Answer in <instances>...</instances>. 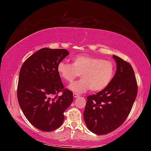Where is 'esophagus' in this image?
I'll use <instances>...</instances> for the list:
<instances>
[{"instance_id":"34e87169","label":"esophagus","mask_w":151,"mask_h":151,"mask_svg":"<svg viewBox=\"0 0 151 151\" xmlns=\"http://www.w3.org/2000/svg\"><path fill=\"white\" fill-rule=\"evenodd\" d=\"M78 95L77 94V93H73V97H74V98H77L78 97Z\"/></svg>"}]
</instances>
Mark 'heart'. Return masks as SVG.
Instances as JSON below:
<instances>
[{"mask_svg": "<svg viewBox=\"0 0 151 151\" xmlns=\"http://www.w3.org/2000/svg\"><path fill=\"white\" fill-rule=\"evenodd\" d=\"M57 70L60 77L68 82H73L81 74L82 78L68 88L76 93H82L89 89L99 91L106 88L114 77L115 66L111 61L86 55L74 58L73 64L60 62Z\"/></svg>", "mask_w": 151, "mask_h": 151, "instance_id": "heart-1", "label": "heart"}]
</instances>
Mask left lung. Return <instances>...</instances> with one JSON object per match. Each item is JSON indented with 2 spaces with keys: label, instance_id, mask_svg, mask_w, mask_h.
<instances>
[{
  "label": "left lung",
  "instance_id": "1",
  "mask_svg": "<svg viewBox=\"0 0 151 151\" xmlns=\"http://www.w3.org/2000/svg\"><path fill=\"white\" fill-rule=\"evenodd\" d=\"M117 70L103 90L87 97L84 119L88 129L95 134L113 132L126 120L136 100L137 86L130 63L113 55Z\"/></svg>",
  "mask_w": 151,
  "mask_h": 151
}]
</instances>
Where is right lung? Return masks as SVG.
I'll list each match as a JSON object with an SVG mask.
<instances>
[{
	"instance_id": "obj_1",
	"label": "right lung",
	"mask_w": 151,
	"mask_h": 151,
	"mask_svg": "<svg viewBox=\"0 0 151 151\" xmlns=\"http://www.w3.org/2000/svg\"><path fill=\"white\" fill-rule=\"evenodd\" d=\"M69 54L65 49L43 48L25 61L19 72V106L28 121L40 130L59 128L65 118L63 112L73 101V92L63 89L57 70L58 64ZM61 91L62 96L52 97Z\"/></svg>"
}]
</instances>
